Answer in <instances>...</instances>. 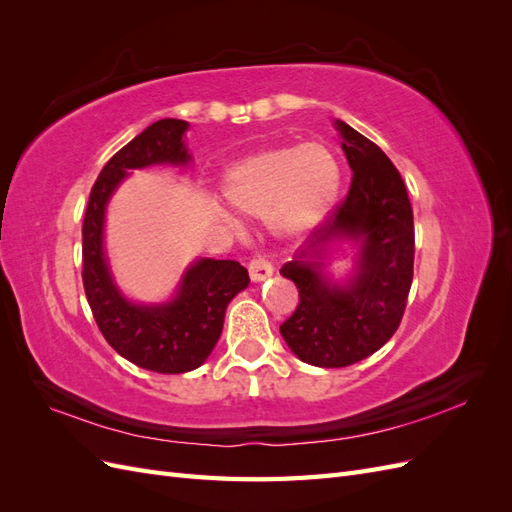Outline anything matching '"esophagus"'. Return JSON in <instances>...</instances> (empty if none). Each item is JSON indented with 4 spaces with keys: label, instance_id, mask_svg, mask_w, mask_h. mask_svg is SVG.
<instances>
[{
    "label": "esophagus",
    "instance_id": "esophagus-1",
    "mask_svg": "<svg viewBox=\"0 0 512 512\" xmlns=\"http://www.w3.org/2000/svg\"><path fill=\"white\" fill-rule=\"evenodd\" d=\"M247 271H250L252 282H262V280H267V277L273 273V265L267 260V256L256 254L250 260V265H247Z\"/></svg>",
    "mask_w": 512,
    "mask_h": 512
}]
</instances>
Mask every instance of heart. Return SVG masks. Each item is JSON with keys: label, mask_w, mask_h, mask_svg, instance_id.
Returning a JSON list of instances; mask_svg holds the SVG:
<instances>
[{"label": "heart", "mask_w": 512, "mask_h": 512, "mask_svg": "<svg viewBox=\"0 0 512 512\" xmlns=\"http://www.w3.org/2000/svg\"><path fill=\"white\" fill-rule=\"evenodd\" d=\"M342 183L335 153L322 143L282 145L258 151L232 166L222 192L241 213L273 211L277 228L303 232L331 211Z\"/></svg>", "instance_id": "obj_1"}]
</instances>
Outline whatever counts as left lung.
I'll return each mask as SVG.
<instances>
[{
  "instance_id": "left-lung-1",
  "label": "left lung",
  "mask_w": 512,
  "mask_h": 512,
  "mask_svg": "<svg viewBox=\"0 0 512 512\" xmlns=\"http://www.w3.org/2000/svg\"><path fill=\"white\" fill-rule=\"evenodd\" d=\"M352 168L350 190L316 228L307 247L333 239L361 243L356 275L331 286L305 250L282 267L299 290V305L280 324L282 337L301 361L316 367H348L380 350L406 312L414 275L412 205L395 164L369 138L337 121Z\"/></svg>"
}]
</instances>
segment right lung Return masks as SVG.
Returning a JSON list of instances; mask_svg holds the SVG:
<instances>
[{"label":"right lung","instance_id":"add662e5","mask_svg":"<svg viewBox=\"0 0 512 512\" xmlns=\"http://www.w3.org/2000/svg\"><path fill=\"white\" fill-rule=\"evenodd\" d=\"M185 130L188 121L160 119L123 145L100 170L83 220V286L98 329L123 359L156 374H185L203 365L220 339L226 305L250 284L237 260L205 258L185 273L175 301L145 307L123 299L108 273L102 252L106 200L130 168L188 164Z\"/></svg>","mask_w":512,"mask_h":512}]
</instances>
